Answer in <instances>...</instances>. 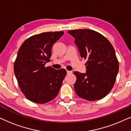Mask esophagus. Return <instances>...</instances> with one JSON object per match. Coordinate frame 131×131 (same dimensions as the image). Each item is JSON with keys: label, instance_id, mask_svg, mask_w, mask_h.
<instances>
[{"label": "esophagus", "instance_id": "34e87169", "mask_svg": "<svg viewBox=\"0 0 131 131\" xmlns=\"http://www.w3.org/2000/svg\"><path fill=\"white\" fill-rule=\"evenodd\" d=\"M71 73H72V71H69V70H67V74L68 75H69V74H71Z\"/></svg>", "mask_w": 131, "mask_h": 131}]
</instances>
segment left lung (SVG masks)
<instances>
[{"mask_svg": "<svg viewBox=\"0 0 131 131\" xmlns=\"http://www.w3.org/2000/svg\"><path fill=\"white\" fill-rule=\"evenodd\" d=\"M75 39L82 58L86 60V73L74 71L76 94L88 101L105 97L115 83L119 62L113 46L101 34L89 29L68 31Z\"/></svg>", "mask_w": 131, "mask_h": 131, "instance_id": "8db88e82", "label": "left lung"}]
</instances>
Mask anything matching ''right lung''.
Returning a JSON list of instances; mask_svg holds the SVG:
<instances>
[{"mask_svg":"<svg viewBox=\"0 0 131 131\" xmlns=\"http://www.w3.org/2000/svg\"><path fill=\"white\" fill-rule=\"evenodd\" d=\"M64 31L45 32L27 39L18 51L14 70L25 96L33 103L44 104L56 97L67 72L45 67L54 43Z\"/></svg>","mask_w":131,"mask_h":131,"instance_id":"obj_1","label":"right lung"}]
</instances>
